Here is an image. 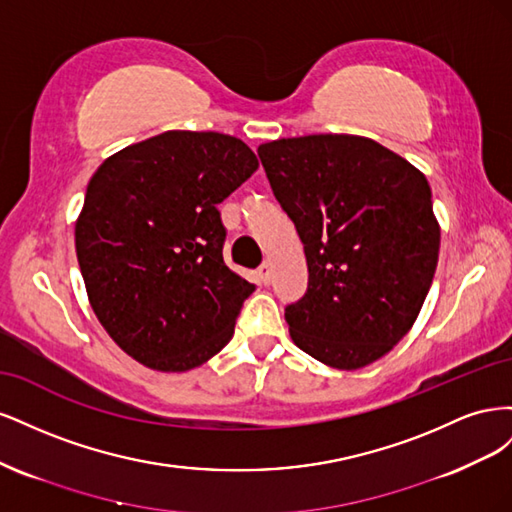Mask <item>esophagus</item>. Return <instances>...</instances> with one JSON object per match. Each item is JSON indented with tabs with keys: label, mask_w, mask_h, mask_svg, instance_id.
<instances>
[{
	"label": "esophagus",
	"mask_w": 512,
	"mask_h": 512,
	"mask_svg": "<svg viewBox=\"0 0 512 512\" xmlns=\"http://www.w3.org/2000/svg\"><path fill=\"white\" fill-rule=\"evenodd\" d=\"M258 280H260L262 284H269V282H271V262H269V260H265V262H262V265L258 267Z\"/></svg>",
	"instance_id": "34e87169"
}]
</instances>
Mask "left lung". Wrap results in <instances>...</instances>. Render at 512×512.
Wrapping results in <instances>:
<instances>
[{"instance_id": "left-lung-1", "label": "left lung", "mask_w": 512, "mask_h": 512, "mask_svg": "<svg viewBox=\"0 0 512 512\" xmlns=\"http://www.w3.org/2000/svg\"><path fill=\"white\" fill-rule=\"evenodd\" d=\"M258 158L307 258V290L286 305L292 342L335 369L378 361L410 331L438 267L425 175L350 134L282 138Z\"/></svg>"}]
</instances>
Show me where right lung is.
Here are the masks:
<instances>
[{"label": "right lung", "instance_id": "1", "mask_svg": "<svg viewBox=\"0 0 512 512\" xmlns=\"http://www.w3.org/2000/svg\"><path fill=\"white\" fill-rule=\"evenodd\" d=\"M256 168L235 136L170 130L91 177L76 258L102 327L138 363L188 371L230 342L256 286L224 265L218 205Z\"/></svg>", "mask_w": 512, "mask_h": 512}]
</instances>
